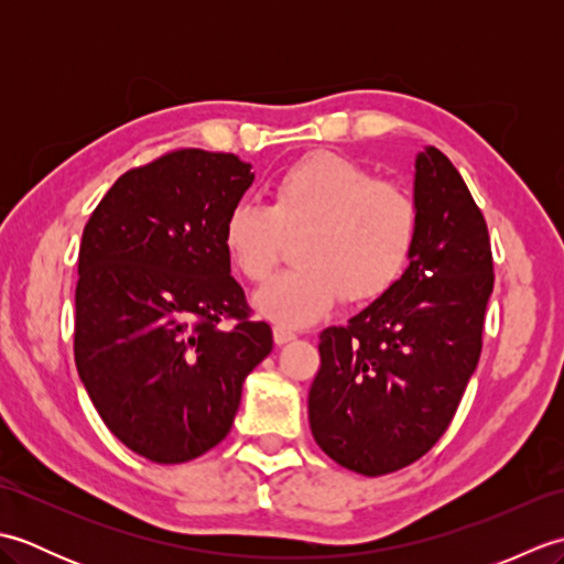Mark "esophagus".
I'll list each match as a JSON object with an SVG mask.
<instances>
[{"instance_id":"1","label":"esophagus","mask_w":564,"mask_h":564,"mask_svg":"<svg viewBox=\"0 0 564 564\" xmlns=\"http://www.w3.org/2000/svg\"><path fill=\"white\" fill-rule=\"evenodd\" d=\"M295 339V332L293 329H289V327H273V341L279 344V346H283V344H289V341H293Z\"/></svg>"}]
</instances>
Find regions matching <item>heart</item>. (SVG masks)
I'll return each mask as SVG.
<instances>
[{
	"label": "heart",
	"instance_id": "obj_1",
	"mask_svg": "<svg viewBox=\"0 0 564 564\" xmlns=\"http://www.w3.org/2000/svg\"><path fill=\"white\" fill-rule=\"evenodd\" d=\"M416 225V203L404 188L319 152L275 178L271 206L237 203L223 245L232 267L261 283L279 263L283 235L307 230L295 254L301 267L275 275L254 297L261 317L295 329L329 315L344 295L366 303L388 293L410 263Z\"/></svg>",
	"mask_w": 564,
	"mask_h": 564
}]
</instances>
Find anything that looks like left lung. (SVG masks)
<instances>
[{
  "label": "left lung",
  "instance_id": "obj_1",
  "mask_svg": "<svg viewBox=\"0 0 564 564\" xmlns=\"http://www.w3.org/2000/svg\"><path fill=\"white\" fill-rule=\"evenodd\" d=\"M416 242L400 281L319 334L310 429L332 460L388 475L443 436L482 351L492 295L487 223L446 154L414 162Z\"/></svg>",
  "mask_w": 564,
  "mask_h": 564
}]
</instances>
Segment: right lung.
<instances>
[{
    "label": "right lung",
    "instance_id": "obj_1",
    "mask_svg": "<svg viewBox=\"0 0 564 564\" xmlns=\"http://www.w3.org/2000/svg\"><path fill=\"white\" fill-rule=\"evenodd\" d=\"M249 170L237 154L166 152L118 178L84 225L75 364L104 424L152 463L218 446L273 349L223 245Z\"/></svg>",
    "mask_w": 564,
    "mask_h": 564
}]
</instances>
